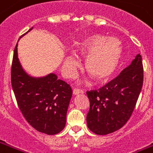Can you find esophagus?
<instances>
[{
    "label": "esophagus",
    "mask_w": 153,
    "mask_h": 153,
    "mask_svg": "<svg viewBox=\"0 0 153 153\" xmlns=\"http://www.w3.org/2000/svg\"><path fill=\"white\" fill-rule=\"evenodd\" d=\"M74 94H83L84 90L82 88H74L73 90Z\"/></svg>",
    "instance_id": "34e87169"
}]
</instances>
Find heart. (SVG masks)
Returning <instances> with one entry per match:
<instances>
[{
    "instance_id": "b5f03b06",
    "label": "heart",
    "mask_w": 153,
    "mask_h": 153,
    "mask_svg": "<svg viewBox=\"0 0 153 153\" xmlns=\"http://www.w3.org/2000/svg\"><path fill=\"white\" fill-rule=\"evenodd\" d=\"M76 54L87 55L84 64L85 72L96 81H103L113 75L122 56L120 41L101 35H91L74 45ZM78 61L73 55L66 58L65 68L69 75L75 72Z\"/></svg>"
}]
</instances>
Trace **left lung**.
<instances>
[{"mask_svg":"<svg viewBox=\"0 0 153 153\" xmlns=\"http://www.w3.org/2000/svg\"><path fill=\"white\" fill-rule=\"evenodd\" d=\"M143 84V59L137 54L118 76L99 89L87 91L88 128L98 135H106L123 127L132 116Z\"/></svg>","mask_w":153,"mask_h":153,"instance_id":"8db88e82","label":"left lung"}]
</instances>
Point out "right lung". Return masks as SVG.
I'll return each instance as SVG.
<instances>
[{
    "instance_id": "obj_1",
    "label": "right lung",
    "mask_w": 153,
    "mask_h": 153,
    "mask_svg": "<svg viewBox=\"0 0 153 153\" xmlns=\"http://www.w3.org/2000/svg\"><path fill=\"white\" fill-rule=\"evenodd\" d=\"M10 79L18 107L29 124L48 135L59 133L65 128L72 97V88L68 83L59 79L54 74L39 79L29 76L19 61L17 44L14 50Z\"/></svg>"
}]
</instances>
